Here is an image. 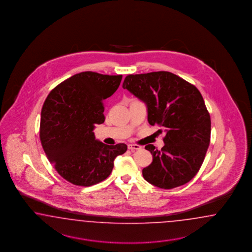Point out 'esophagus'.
<instances>
[{"mask_svg": "<svg viewBox=\"0 0 252 252\" xmlns=\"http://www.w3.org/2000/svg\"><path fill=\"white\" fill-rule=\"evenodd\" d=\"M127 148H128V150H130V151L141 150V146L137 145V144H128Z\"/></svg>", "mask_w": 252, "mask_h": 252, "instance_id": "34e87169", "label": "esophagus"}]
</instances>
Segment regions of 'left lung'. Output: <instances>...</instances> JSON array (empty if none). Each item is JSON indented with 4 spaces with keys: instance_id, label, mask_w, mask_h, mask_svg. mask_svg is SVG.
<instances>
[{
    "instance_id": "1",
    "label": "left lung",
    "mask_w": 252,
    "mask_h": 252,
    "mask_svg": "<svg viewBox=\"0 0 252 252\" xmlns=\"http://www.w3.org/2000/svg\"><path fill=\"white\" fill-rule=\"evenodd\" d=\"M123 88L148 106V121L166 132L164 146L146 150L153 162L142 170L149 183L170 189L189 182L201 166L211 141V117L198 89L167 71L126 76Z\"/></svg>"
}]
</instances>
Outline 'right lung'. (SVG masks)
I'll list each match as a JSON object with an SVG mask.
<instances>
[{"label":"right lung","instance_id":"1","mask_svg":"<svg viewBox=\"0 0 252 252\" xmlns=\"http://www.w3.org/2000/svg\"><path fill=\"white\" fill-rule=\"evenodd\" d=\"M122 75L86 71L56 86L41 109L39 138L49 160L70 183L91 187L105 180L115 157L126 152L124 143L109 146L92 130L104 122L103 100L118 89Z\"/></svg>","mask_w":252,"mask_h":252}]
</instances>
